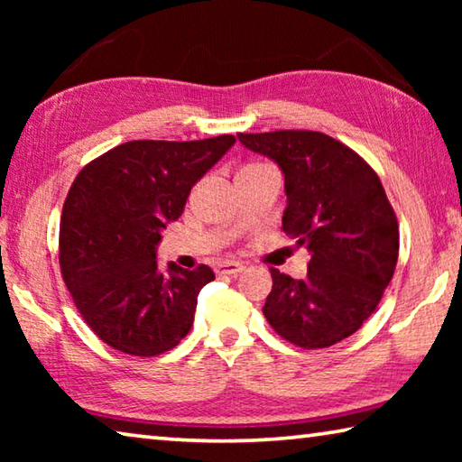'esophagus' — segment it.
Returning a JSON list of instances; mask_svg holds the SVG:
<instances>
[{
	"instance_id": "34e87169",
	"label": "esophagus",
	"mask_w": 462,
	"mask_h": 462,
	"mask_svg": "<svg viewBox=\"0 0 462 462\" xmlns=\"http://www.w3.org/2000/svg\"><path fill=\"white\" fill-rule=\"evenodd\" d=\"M245 269V264L238 263V261H224L216 267L217 275H238V273Z\"/></svg>"
}]
</instances>
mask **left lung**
<instances>
[{
	"label": "left lung",
	"instance_id": "left-lung-1",
	"mask_svg": "<svg viewBox=\"0 0 462 462\" xmlns=\"http://www.w3.org/2000/svg\"><path fill=\"white\" fill-rule=\"evenodd\" d=\"M285 175L283 232L308 248L306 279L271 269L263 314L281 338L316 350L348 338L395 273L400 224L379 175L353 148L314 130L238 134Z\"/></svg>",
	"mask_w": 462,
	"mask_h": 462
}]
</instances>
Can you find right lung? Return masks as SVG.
I'll use <instances>...</instances> for the list:
<instances>
[{"instance_id":"1","label":"right lung","mask_w":462,"mask_h":462,"mask_svg":"<svg viewBox=\"0 0 462 462\" xmlns=\"http://www.w3.org/2000/svg\"><path fill=\"white\" fill-rule=\"evenodd\" d=\"M236 143L232 134L173 143L130 140L75 177L59 226L60 275L93 334L130 356H156L189 334L208 264L162 273L161 230L191 187Z\"/></svg>"}]
</instances>
